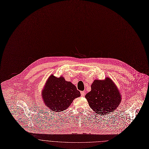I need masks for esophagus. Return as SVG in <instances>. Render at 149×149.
<instances>
[{"mask_svg": "<svg viewBox=\"0 0 149 149\" xmlns=\"http://www.w3.org/2000/svg\"><path fill=\"white\" fill-rule=\"evenodd\" d=\"M81 95L82 96H84L85 95V91H81Z\"/></svg>", "mask_w": 149, "mask_h": 149, "instance_id": "esophagus-1", "label": "esophagus"}]
</instances>
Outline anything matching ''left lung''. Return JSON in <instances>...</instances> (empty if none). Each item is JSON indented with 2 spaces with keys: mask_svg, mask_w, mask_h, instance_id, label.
<instances>
[{
  "mask_svg": "<svg viewBox=\"0 0 149 149\" xmlns=\"http://www.w3.org/2000/svg\"><path fill=\"white\" fill-rule=\"evenodd\" d=\"M85 97L93 112L101 115L114 112L122 101L120 91L109 77L104 80L95 79L91 91Z\"/></svg>",
  "mask_w": 149,
  "mask_h": 149,
  "instance_id": "obj_1",
  "label": "left lung"
}]
</instances>
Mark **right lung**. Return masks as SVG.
<instances>
[{
    "label": "right lung",
    "instance_id": "1",
    "mask_svg": "<svg viewBox=\"0 0 149 149\" xmlns=\"http://www.w3.org/2000/svg\"><path fill=\"white\" fill-rule=\"evenodd\" d=\"M41 95L45 107L60 112L67 109L81 93L71 82L62 76L56 77L52 74L47 79Z\"/></svg>",
    "mask_w": 149,
    "mask_h": 149
}]
</instances>
